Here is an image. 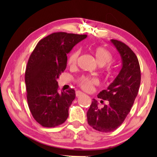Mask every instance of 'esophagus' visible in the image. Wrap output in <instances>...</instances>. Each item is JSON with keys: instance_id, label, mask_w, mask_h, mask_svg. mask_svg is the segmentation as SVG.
Listing matches in <instances>:
<instances>
[{"instance_id": "esophagus-1", "label": "esophagus", "mask_w": 157, "mask_h": 157, "mask_svg": "<svg viewBox=\"0 0 157 157\" xmlns=\"http://www.w3.org/2000/svg\"><path fill=\"white\" fill-rule=\"evenodd\" d=\"M82 94H82V93L80 92V91H77V92H76V96H77V97H79V96H80V95H82Z\"/></svg>"}]
</instances>
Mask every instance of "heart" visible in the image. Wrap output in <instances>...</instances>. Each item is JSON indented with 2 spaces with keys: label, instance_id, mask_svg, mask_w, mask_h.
<instances>
[{
  "label": "heart",
  "instance_id": "1",
  "mask_svg": "<svg viewBox=\"0 0 157 157\" xmlns=\"http://www.w3.org/2000/svg\"><path fill=\"white\" fill-rule=\"evenodd\" d=\"M80 54L79 50L76 49L69 55L68 58V64L71 66H74L78 62V58ZM94 54L95 58L100 65H105L110 63L113 60V55L109 51L102 47H97L94 49ZM110 70V69H109ZM98 80L97 78L91 76H82L78 79V84L84 91H91L95 85L98 84Z\"/></svg>",
  "mask_w": 157,
  "mask_h": 157
}]
</instances>
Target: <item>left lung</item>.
I'll use <instances>...</instances> for the list:
<instances>
[{
  "instance_id": "obj_1",
  "label": "left lung",
  "mask_w": 157,
  "mask_h": 157,
  "mask_svg": "<svg viewBox=\"0 0 157 157\" xmlns=\"http://www.w3.org/2000/svg\"><path fill=\"white\" fill-rule=\"evenodd\" d=\"M120 53L123 66L114 81L98 95V98L108 100L109 104L99 109L98 102L92 101L87 121L90 126L101 132H110L123 123L134 105L140 84L139 60L130 48L122 41L111 39Z\"/></svg>"
}]
</instances>
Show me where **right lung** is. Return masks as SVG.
Returning <instances> with one entry per match:
<instances>
[{"mask_svg": "<svg viewBox=\"0 0 157 157\" xmlns=\"http://www.w3.org/2000/svg\"><path fill=\"white\" fill-rule=\"evenodd\" d=\"M86 36L62 32L50 34L31 53L25 73L27 100L34 120L43 127H57L68 118L75 90L59 94L57 80L66 68V54Z\"/></svg>", "mask_w": 157, "mask_h": 157, "instance_id": "obj_1", "label": "right lung"}]
</instances>
